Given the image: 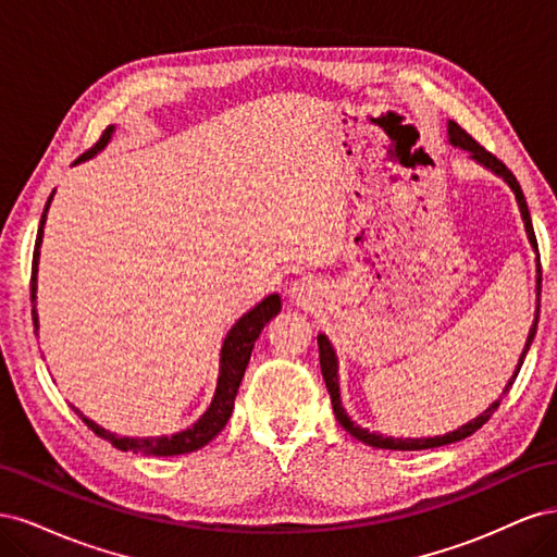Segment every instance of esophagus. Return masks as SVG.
Segmentation results:
<instances>
[{"label":"esophagus","mask_w":557,"mask_h":557,"mask_svg":"<svg viewBox=\"0 0 557 557\" xmlns=\"http://www.w3.org/2000/svg\"><path fill=\"white\" fill-rule=\"evenodd\" d=\"M288 295H290V299L295 301V305L307 307V305H311V301L315 299V283L311 278H307V276L299 278V281H295L290 285Z\"/></svg>","instance_id":"34e87169"}]
</instances>
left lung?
<instances>
[{
	"label": "left lung",
	"mask_w": 557,
	"mask_h": 557,
	"mask_svg": "<svg viewBox=\"0 0 557 557\" xmlns=\"http://www.w3.org/2000/svg\"><path fill=\"white\" fill-rule=\"evenodd\" d=\"M448 141H450L453 146H458V148L467 150L471 160H476L479 164L485 166V170H491L493 174H497L499 178L507 181V185H509V188H511L513 195H516L518 209H520V215H522V223H525V232H528L530 246H532L534 252H536V313H534V323H532L530 334H528L525 348H522L520 358H518L516 374L509 379L507 387H504V393H502V395H507L509 387L513 385V381H516V376H518V372H520L522 360H525L528 350H530V346H532V339H534V334H536V323H539V297H542V260H539L532 218H530V211H528L525 195H522V190H520V183H518L516 176L509 172L507 164H504L502 160H497L493 153H487V150H485L481 144H476L474 139H471L469 134H467L458 123H453V121L448 123ZM318 352H320V372H323V379H325V385H327V393H330V399H332V409H334L336 420H339V425H342L348 434L356 436L358 442H362V444H367V446H374V448H385V450H425V448H436V446H446V444H455V442H460V440H467L469 434H474L479 428H483V425L487 423V420H491V416L497 411L499 401H502V397H499V399L493 401L491 407H487L481 416H476L474 420H469L467 425H462V428H458V430H453V432H448V434H444V436H428V440H395V436H383V434L369 432V430H364V428L352 423V420H350L348 413H346V409L342 407L339 374H336V372H339V362H336V352H334V348H332V344H330V339H327L325 334H318Z\"/></svg>",
	"instance_id": "1"
}]
</instances>
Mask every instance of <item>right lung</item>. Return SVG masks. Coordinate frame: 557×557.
<instances>
[{
    "label": "right lung",
    "instance_id": "add662e5",
    "mask_svg": "<svg viewBox=\"0 0 557 557\" xmlns=\"http://www.w3.org/2000/svg\"><path fill=\"white\" fill-rule=\"evenodd\" d=\"M113 134V125L104 129L102 139H99L88 153H83L76 162L88 160L97 156L102 150ZM50 199H53V193H50L44 213H41V225L37 234V244H35V258H32V281H29V293H32V320H35V330H39V315H37V272H39V248L44 239V225H46V213L50 207ZM281 311V297L267 295L260 305L252 307L248 313H244L237 323L232 325L227 332L223 348H221V374H218V385H215V395L211 399V407L205 411L197 423H193L188 430L176 432L172 436H146V440H134V436H117L104 428H99L92 423L90 418L83 416L76 407H72L83 423H86L97 436L111 442L117 450H134V453H144V455H183V453H193L201 446H207L213 436L221 432L234 409V397H237V391L242 385L244 372L250 360V350L256 346V339L260 336L262 327Z\"/></svg>",
    "mask_w": 557,
    "mask_h": 557
}]
</instances>
